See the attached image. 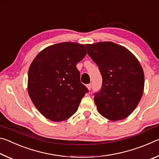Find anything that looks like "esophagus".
Masks as SVG:
<instances>
[{
  "label": "esophagus",
  "instance_id": "obj_1",
  "mask_svg": "<svg viewBox=\"0 0 159 159\" xmlns=\"http://www.w3.org/2000/svg\"><path fill=\"white\" fill-rule=\"evenodd\" d=\"M86 86H87L88 89L89 90H90V89H91V87H92V85H91V84H88V85H86Z\"/></svg>",
  "mask_w": 159,
  "mask_h": 159
}]
</instances>
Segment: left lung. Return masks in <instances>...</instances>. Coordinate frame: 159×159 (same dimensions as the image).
Wrapping results in <instances>:
<instances>
[{
	"instance_id": "obj_1",
	"label": "left lung",
	"mask_w": 159,
	"mask_h": 159,
	"mask_svg": "<svg viewBox=\"0 0 159 159\" xmlns=\"http://www.w3.org/2000/svg\"><path fill=\"white\" fill-rule=\"evenodd\" d=\"M85 45L102 77L101 90L94 94L99 113L111 120L128 117L143 95L144 75L141 64L127 48L114 43Z\"/></svg>"
}]
</instances>
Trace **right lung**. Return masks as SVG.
Listing matches in <instances>:
<instances>
[{"mask_svg": "<svg viewBox=\"0 0 159 159\" xmlns=\"http://www.w3.org/2000/svg\"><path fill=\"white\" fill-rule=\"evenodd\" d=\"M85 55L84 45L64 42L45 48L32 61L28 93L35 107L48 119L59 122L71 117L88 93L76 68Z\"/></svg>", "mask_w": 159, "mask_h": 159, "instance_id": "1", "label": "right lung"}]
</instances>
